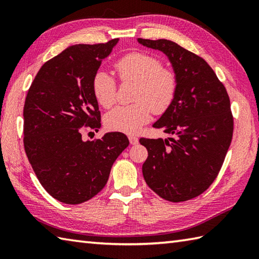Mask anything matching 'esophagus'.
<instances>
[{
	"instance_id": "obj_1",
	"label": "esophagus",
	"mask_w": 259,
	"mask_h": 259,
	"mask_svg": "<svg viewBox=\"0 0 259 259\" xmlns=\"http://www.w3.org/2000/svg\"><path fill=\"white\" fill-rule=\"evenodd\" d=\"M128 138H129V141H130V144H131V145H136V144H138L139 139L137 138L136 136H133V135H131V136H129V137H128Z\"/></svg>"
}]
</instances>
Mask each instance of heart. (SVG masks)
Instances as JSON below:
<instances>
[{"mask_svg":"<svg viewBox=\"0 0 259 259\" xmlns=\"http://www.w3.org/2000/svg\"><path fill=\"white\" fill-rule=\"evenodd\" d=\"M114 68L122 81L137 83L134 104L119 106L104 119L107 128L125 134H136L150 119L151 110L163 113L177 95L178 79L172 70L162 68L160 60L147 53L131 52L117 60ZM92 90L103 108L115 102V81L106 71H97L92 79Z\"/></svg>","mask_w":259,"mask_h":259,"instance_id":"heart-1","label":"heart"}]
</instances>
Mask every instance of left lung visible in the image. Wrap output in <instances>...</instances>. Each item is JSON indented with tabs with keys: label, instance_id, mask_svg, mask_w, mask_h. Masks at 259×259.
<instances>
[{
	"label": "left lung",
	"instance_id": "1",
	"mask_svg": "<svg viewBox=\"0 0 259 259\" xmlns=\"http://www.w3.org/2000/svg\"><path fill=\"white\" fill-rule=\"evenodd\" d=\"M138 42L166 54L178 79L174 102L152 124L172 137L139 140L148 150L142 174L163 199L189 200L213 183L232 142L234 119L228 93L205 60L176 42Z\"/></svg>",
	"mask_w": 259,
	"mask_h": 259
}]
</instances>
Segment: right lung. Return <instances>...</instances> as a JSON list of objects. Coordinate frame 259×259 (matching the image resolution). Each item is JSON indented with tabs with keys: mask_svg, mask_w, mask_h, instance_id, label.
<instances>
[{
	"mask_svg": "<svg viewBox=\"0 0 259 259\" xmlns=\"http://www.w3.org/2000/svg\"><path fill=\"white\" fill-rule=\"evenodd\" d=\"M118 41L67 48L42 65L27 91L23 109L27 159L43 188L68 205L100 192L115 159L129 145L121 133L82 139L84 128L101 126L92 79Z\"/></svg>",
	"mask_w": 259,
	"mask_h": 259,
	"instance_id": "add662e5",
	"label": "right lung"
}]
</instances>
